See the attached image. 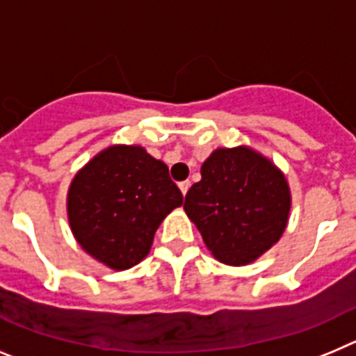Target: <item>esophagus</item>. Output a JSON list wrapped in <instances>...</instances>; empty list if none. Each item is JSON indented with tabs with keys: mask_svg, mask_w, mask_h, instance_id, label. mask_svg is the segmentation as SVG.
<instances>
[{
	"mask_svg": "<svg viewBox=\"0 0 356 356\" xmlns=\"http://www.w3.org/2000/svg\"><path fill=\"white\" fill-rule=\"evenodd\" d=\"M178 187H180L181 194H184V196H185V194H187V191H188V188H191V181H188V180L181 181V184H180V185H178Z\"/></svg>",
	"mask_w": 356,
	"mask_h": 356,
	"instance_id": "1",
	"label": "esophagus"
}]
</instances>
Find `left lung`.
Masks as SVG:
<instances>
[{"mask_svg":"<svg viewBox=\"0 0 356 356\" xmlns=\"http://www.w3.org/2000/svg\"><path fill=\"white\" fill-rule=\"evenodd\" d=\"M291 188L275 162L250 146L217 147L188 188L185 213L210 253L226 266H248L284 235Z\"/></svg>","mask_w":356,"mask_h":356,"instance_id":"obj_1","label":"left lung"}]
</instances>
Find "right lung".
Returning <instances> with one entry per match:
<instances>
[{"label":"right lung","mask_w":356,"mask_h":356,"mask_svg":"<svg viewBox=\"0 0 356 356\" xmlns=\"http://www.w3.org/2000/svg\"><path fill=\"white\" fill-rule=\"evenodd\" d=\"M181 203L162 160L143 146L112 144L72 178L67 219L85 253L124 271L146 259L160 222Z\"/></svg>","instance_id":"1"}]
</instances>
